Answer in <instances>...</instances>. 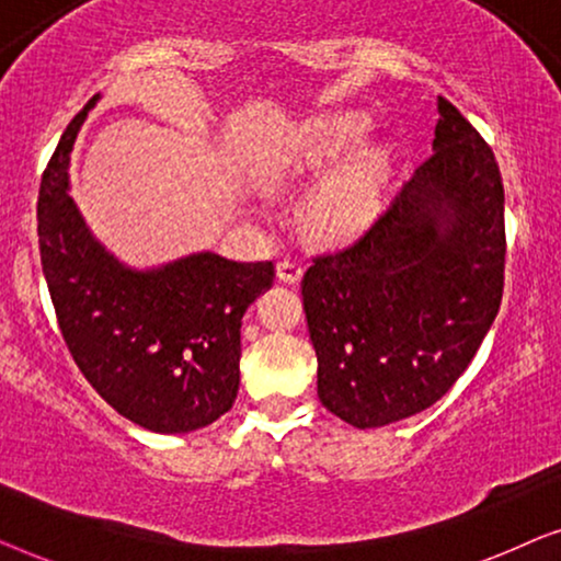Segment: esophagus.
<instances>
[{"mask_svg":"<svg viewBox=\"0 0 561 561\" xmlns=\"http://www.w3.org/2000/svg\"><path fill=\"white\" fill-rule=\"evenodd\" d=\"M301 275H304V267L298 265L296 260L286 257V260H280V263H278V280L290 283V286H294V283L301 280Z\"/></svg>","mask_w":561,"mask_h":561,"instance_id":"1","label":"esophagus"}]
</instances>
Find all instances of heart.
<instances>
[{"label": "heart", "mask_w": 561, "mask_h": 561, "mask_svg": "<svg viewBox=\"0 0 561 561\" xmlns=\"http://www.w3.org/2000/svg\"><path fill=\"white\" fill-rule=\"evenodd\" d=\"M365 135L359 117H321L294 129L278 150L263 163V179L278 183L294 173L319 171L355 148ZM382 179L380 152H365L355 163L321 186L309 206V219L317 232L340 237L363 229L375 211V198Z\"/></svg>", "instance_id": "obj_1"}]
</instances>
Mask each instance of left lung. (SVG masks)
Wrapping results in <instances>:
<instances>
[{"mask_svg": "<svg viewBox=\"0 0 561 561\" xmlns=\"http://www.w3.org/2000/svg\"><path fill=\"white\" fill-rule=\"evenodd\" d=\"M434 152L347 248L304 273L319 401L357 428L428 409L472 363L503 298V179L493 150L436 99Z\"/></svg>", "mask_w": 561, "mask_h": 561, "instance_id": "1", "label": "left lung"}]
</instances>
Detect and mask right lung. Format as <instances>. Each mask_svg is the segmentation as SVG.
I'll return each mask as SVG.
<instances>
[{
	"instance_id": "1",
	"label": "right lung",
	"mask_w": 561,
	"mask_h": 561,
	"mask_svg": "<svg viewBox=\"0 0 561 561\" xmlns=\"http://www.w3.org/2000/svg\"><path fill=\"white\" fill-rule=\"evenodd\" d=\"M76 114L43 171L37 242L60 334L99 396L158 434L209 426L240 390V327L275 267L196 252L156 271L110 255L68 196V156L91 106Z\"/></svg>"
}]
</instances>
